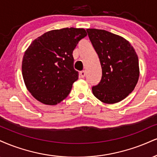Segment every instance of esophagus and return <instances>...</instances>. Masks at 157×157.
I'll list each match as a JSON object with an SVG mask.
<instances>
[{
  "mask_svg": "<svg viewBox=\"0 0 157 157\" xmlns=\"http://www.w3.org/2000/svg\"><path fill=\"white\" fill-rule=\"evenodd\" d=\"M85 76H86V71H82L80 72V77L81 78H84Z\"/></svg>",
  "mask_w": 157,
  "mask_h": 157,
  "instance_id": "obj_1",
  "label": "esophagus"
}]
</instances>
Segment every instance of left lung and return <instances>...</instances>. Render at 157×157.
Segmentation results:
<instances>
[{
  "mask_svg": "<svg viewBox=\"0 0 157 157\" xmlns=\"http://www.w3.org/2000/svg\"><path fill=\"white\" fill-rule=\"evenodd\" d=\"M86 31L102 69L101 81L92 87L94 95L103 103L119 102L138 82L139 60L135 50L121 36L95 28Z\"/></svg>",
  "mask_w": 157,
  "mask_h": 157,
  "instance_id": "obj_1",
  "label": "left lung"
}]
</instances>
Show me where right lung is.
<instances>
[{
	"label": "right lung",
	"mask_w": 157,
	"mask_h": 157,
	"mask_svg": "<svg viewBox=\"0 0 157 157\" xmlns=\"http://www.w3.org/2000/svg\"><path fill=\"white\" fill-rule=\"evenodd\" d=\"M87 36L83 28L52 30L34 39L25 52L22 73L28 91L37 101L56 105L67 97L78 79L73 50Z\"/></svg>",
	"instance_id": "right-lung-1"
}]
</instances>
